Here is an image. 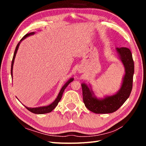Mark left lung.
Wrapping results in <instances>:
<instances>
[{
  "label": "left lung",
  "mask_w": 146,
  "mask_h": 146,
  "mask_svg": "<svg viewBox=\"0 0 146 146\" xmlns=\"http://www.w3.org/2000/svg\"><path fill=\"white\" fill-rule=\"evenodd\" d=\"M119 60L125 68V75L119 90L112 95L98 98L91 85L82 83L83 100L85 107L95 113H110L117 110L127 100L132 89L134 63L131 50L127 48H117Z\"/></svg>",
  "instance_id": "8db88e82"
}]
</instances>
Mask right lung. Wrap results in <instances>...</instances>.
I'll list each match as a JSON object with an SVG mask.
<instances>
[{"label":"right lung","instance_id":"1","mask_svg":"<svg viewBox=\"0 0 146 146\" xmlns=\"http://www.w3.org/2000/svg\"><path fill=\"white\" fill-rule=\"evenodd\" d=\"M35 32H32V33H27L26 35L24 36L23 38L21 39V41L19 42V43L17 44L16 48H15V51H14V56H13V58H12V64H11V76L12 77V70H13V65H14V60H15V55H16V53L17 52L18 50V48H19V46L21 42H22V41H23L24 39H25L27 37L30 36H32L33 35H35ZM74 78H71L69 80H68L66 82V83H65V84L63 86V87L61 88V89L60 90V92H59V94L57 96L56 98L55 99L54 101L51 103L50 105H47V106H42V107H35V108H31V107H27L26 106H25V107L27 108V110H29L30 111H31V112L34 113H36V114H44V113H49L51 112V111L53 110L54 108L57 106L59 102L61 100V97H62V95H63V92L64 91L65 88L67 87V86L70 84V83L73 81Z\"/></svg>","mask_w":146,"mask_h":146}]
</instances>
